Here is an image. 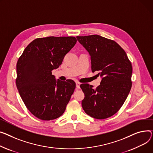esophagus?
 Returning a JSON list of instances; mask_svg holds the SVG:
<instances>
[{"instance_id": "1", "label": "esophagus", "mask_w": 153, "mask_h": 153, "mask_svg": "<svg viewBox=\"0 0 153 153\" xmlns=\"http://www.w3.org/2000/svg\"><path fill=\"white\" fill-rule=\"evenodd\" d=\"M80 83L76 82V88H80Z\"/></svg>"}]
</instances>
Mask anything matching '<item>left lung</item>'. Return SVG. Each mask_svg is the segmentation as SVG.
<instances>
[{
  "instance_id": "obj_1",
  "label": "left lung",
  "mask_w": 153,
  "mask_h": 153,
  "mask_svg": "<svg viewBox=\"0 0 153 153\" xmlns=\"http://www.w3.org/2000/svg\"><path fill=\"white\" fill-rule=\"evenodd\" d=\"M91 58V71L102 77L95 89L88 84L80 85L85 97V113L97 119L116 114L123 105L131 87L132 66L124 51L113 40L99 35L77 36Z\"/></svg>"
}]
</instances>
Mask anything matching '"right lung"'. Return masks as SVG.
<instances>
[{
	"instance_id": "right-lung-1",
	"label": "right lung",
	"mask_w": 153,
	"mask_h": 153,
	"mask_svg": "<svg viewBox=\"0 0 153 153\" xmlns=\"http://www.w3.org/2000/svg\"><path fill=\"white\" fill-rule=\"evenodd\" d=\"M74 37L37 38L24 50L16 64V84L27 109L43 120L62 116L76 88L73 80L55 79L52 71L76 44Z\"/></svg>"
}]
</instances>
